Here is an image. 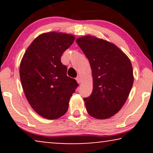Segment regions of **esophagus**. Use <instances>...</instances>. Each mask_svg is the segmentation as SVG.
Wrapping results in <instances>:
<instances>
[{"mask_svg":"<svg viewBox=\"0 0 153 153\" xmlns=\"http://www.w3.org/2000/svg\"><path fill=\"white\" fill-rule=\"evenodd\" d=\"M76 81L77 82H78L79 83H80L81 81H82V80H83V79H82V76H78L76 78Z\"/></svg>","mask_w":153,"mask_h":153,"instance_id":"obj_1","label":"esophagus"}]
</instances>
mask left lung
I'll return each instance as SVG.
<instances>
[{
	"mask_svg": "<svg viewBox=\"0 0 153 153\" xmlns=\"http://www.w3.org/2000/svg\"><path fill=\"white\" fill-rule=\"evenodd\" d=\"M76 42L89 60L93 78V92L83 99L87 111L97 119L110 118L121 109L132 88L130 60L104 39L86 35Z\"/></svg>",
	"mask_w": 153,
	"mask_h": 153,
	"instance_id": "8db88e82",
	"label": "left lung"
}]
</instances>
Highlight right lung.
I'll return each instance as SVG.
<instances>
[{
	"label": "right lung",
	"instance_id": "right-lung-1",
	"mask_svg": "<svg viewBox=\"0 0 153 153\" xmlns=\"http://www.w3.org/2000/svg\"><path fill=\"white\" fill-rule=\"evenodd\" d=\"M74 35L49 32L37 37L20 64L22 88L33 110L44 118L56 119L67 112L78 83L67 76L60 58L74 42Z\"/></svg>",
	"mask_w": 153,
	"mask_h": 153
}]
</instances>
